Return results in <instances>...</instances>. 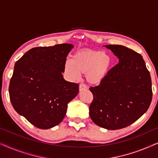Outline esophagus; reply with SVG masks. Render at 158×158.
<instances>
[{"instance_id":"obj_1","label":"esophagus","mask_w":158,"mask_h":158,"mask_svg":"<svg viewBox=\"0 0 158 158\" xmlns=\"http://www.w3.org/2000/svg\"><path fill=\"white\" fill-rule=\"evenodd\" d=\"M86 89H87V87H86L85 85H84V84H80V85H79L80 91H83V90H85Z\"/></svg>"}]
</instances>
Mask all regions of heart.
<instances>
[{"instance_id":"heart-1","label":"heart","mask_w":158,"mask_h":158,"mask_svg":"<svg viewBox=\"0 0 158 158\" xmlns=\"http://www.w3.org/2000/svg\"><path fill=\"white\" fill-rule=\"evenodd\" d=\"M113 58L107 52L85 49L77 52L72 60L64 64V73L70 80L78 78L80 73H85V81L90 85L100 83L109 74Z\"/></svg>"}]
</instances>
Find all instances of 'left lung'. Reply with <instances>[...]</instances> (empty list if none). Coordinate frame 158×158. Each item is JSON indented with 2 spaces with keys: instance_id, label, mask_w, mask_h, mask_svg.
<instances>
[{
  "instance_id": "8db88e82",
  "label": "left lung",
  "mask_w": 158,
  "mask_h": 158,
  "mask_svg": "<svg viewBox=\"0 0 158 158\" xmlns=\"http://www.w3.org/2000/svg\"><path fill=\"white\" fill-rule=\"evenodd\" d=\"M118 63L100 85L90 87L94 100L89 107L93 122L102 128L116 130L136 122L152 101V81L142 55L122 45H105Z\"/></svg>"
}]
</instances>
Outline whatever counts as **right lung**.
Wrapping results in <instances>:
<instances>
[{
    "label": "right lung",
    "instance_id": "1",
    "mask_svg": "<svg viewBox=\"0 0 158 158\" xmlns=\"http://www.w3.org/2000/svg\"><path fill=\"white\" fill-rule=\"evenodd\" d=\"M71 44L34 47L16 63L9 85L11 104L17 113L42 129L59 124L68 103L77 96L78 84L64 79Z\"/></svg>",
    "mask_w": 158,
    "mask_h": 158
}]
</instances>
